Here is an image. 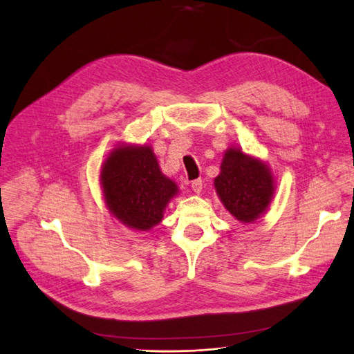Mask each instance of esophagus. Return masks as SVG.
<instances>
[{
	"instance_id": "34e87169",
	"label": "esophagus",
	"mask_w": 354,
	"mask_h": 354,
	"mask_svg": "<svg viewBox=\"0 0 354 354\" xmlns=\"http://www.w3.org/2000/svg\"><path fill=\"white\" fill-rule=\"evenodd\" d=\"M202 183H203V181H202V178H196V180H194V181H192V190H194L195 192V194H201V192H202Z\"/></svg>"
}]
</instances>
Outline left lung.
Returning <instances> with one entry per match:
<instances>
[{"instance_id": "obj_1", "label": "left lung", "mask_w": 354, "mask_h": 354, "mask_svg": "<svg viewBox=\"0 0 354 354\" xmlns=\"http://www.w3.org/2000/svg\"><path fill=\"white\" fill-rule=\"evenodd\" d=\"M220 168L214 186L223 205L241 223L260 218L269 208L274 192L269 165L243 153L241 149L229 147Z\"/></svg>"}]
</instances>
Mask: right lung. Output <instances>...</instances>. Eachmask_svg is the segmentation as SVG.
<instances>
[{"instance_id":"1","label":"right lung","mask_w":354,"mask_h":354,"mask_svg":"<svg viewBox=\"0 0 354 354\" xmlns=\"http://www.w3.org/2000/svg\"><path fill=\"white\" fill-rule=\"evenodd\" d=\"M100 185L113 216L127 227L145 232L162 221L168 202L178 194L146 145L115 147L102 167Z\"/></svg>"}]
</instances>
